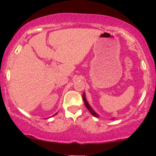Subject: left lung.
Segmentation results:
<instances>
[{
	"mask_svg": "<svg viewBox=\"0 0 156 156\" xmlns=\"http://www.w3.org/2000/svg\"><path fill=\"white\" fill-rule=\"evenodd\" d=\"M83 100L84 104H85L86 107H87V109H88V110L89 111V112H90L91 114H92V115H93V116H94V117H99V115H98V114H97L95 112H94V109H93L92 107H91V105L89 104L88 101H87V98H86L85 93H83Z\"/></svg>",
	"mask_w": 156,
	"mask_h": 156,
	"instance_id": "1",
	"label": "left lung"
}]
</instances>
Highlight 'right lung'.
Listing matches in <instances>:
<instances>
[{
    "mask_svg": "<svg viewBox=\"0 0 156 156\" xmlns=\"http://www.w3.org/2000/svg\"><path fill=\"white\" fill-rule=\"evenodd\" d=\"M55 114H57V113H56V114H54V115H55ZM54 115H53V116H54Z\"/></svg>",
    "mask_w": 156,
    "mask_h": 156,
    "instance_id": "right-lung-1",
    "label": "right lung"
}]
</instances>
